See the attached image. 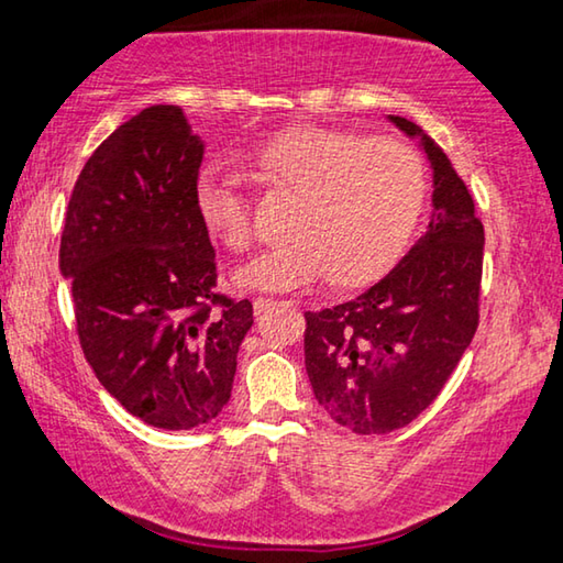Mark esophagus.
Instances as JSON below:
<instances>
[{
  "label": "esophagus",
  "instance_id": "esophagus-1",
  "mask_svg": "<svg viewBox=\"0 0 563 563\" xmlns=\"http://www.w3.org/2000/svg\"><path fill=\"white\" fill-rule=\"evenodd\" d=\"M276 303H279L276 299H269V297H256V299H254V309H256V311H266L269 307H276ZM284 303H291V301H284Z\"/></svg>",
  "mask_w": 563,
  "mask_h": 563
}]
</instances>
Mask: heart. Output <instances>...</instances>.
<instances>
[{
  "instance_id": "heart-1",
  "label": "heart",
  "mask_w": 563,
  "mask_h": 563,
  "mask_svg": "<svg viewBox=\"0 0 563 563\" xmlns=\"http://www.w3.org/2000/svg\"><path fill=\"white\" fill-rule=\"evenodd\" d=\"M236 154L262 179L299 195L289 224L294 239L239 266V287L294 291L331 272L339 284L354 287L389 272L409 244L427 195L423 164L409 144L297 126ZM195 207L217 242L234 252L252 244V207L221 164L199 172Z\"/></svg>"
}]
</instances>
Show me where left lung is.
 Here are the masks:
<instances>
[{"label":"left lung","mask_w":563,"mask_h":563,"mask_svg":"<svg viewBox=\"0 0 563 563\" xmlns=\"http://www.w3.org/2000/svg\"><path fill=\"white\" fill-rule=\"evenodd\" d=\"M431 167V217L417 244L356 299L307 311L303 364L331 419L354 434L407 427L444 389L478 327L484 227L444 150L409 119Z\"/></svg>","instance_id":"left-lung-1"}]
</instances>
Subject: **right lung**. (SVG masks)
I'll use <instances>...</instances> for the list:
<instances>
[{"label": "right lung", "instance_id": "obj_1", "mask_svg": "<svg viewBox=\"0 0 563 563\" xmlns=\"http://www.w3.org/2000/svg\"><path fill=\"white\" fill-rule=\"evenodd\" d=\"M201 159L205 142L179 107L142 109L87 159L59 246L99 384L169 431L219 417L254 324L252 301L217 294L214 246L195 207Z\"/></svg>", "mask_w": 563, "mask_h": 563}]
</instances>
